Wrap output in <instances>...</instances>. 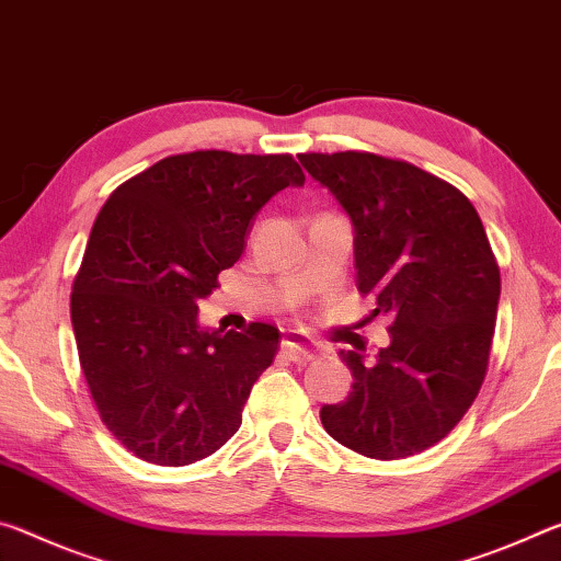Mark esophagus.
Masks as SVG:
<instances>
[{"mask_svg": "<svg viewBox=\"0 0 561 561\" xmlns=\"http://www.w3.org/2000/svg\"><path fill=\"white\" fill-rule=\"evenodd\" d=\"M283 353H286L293 363H308L316 357V345L308 341L306 335L293 333L288 341H283Z\"/></svg>", "mask_w": 561, "mask_h": 561, "instance_id": "obj_1", "label": "esophagus"}]
</instances>
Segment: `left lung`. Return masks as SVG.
<instances>
[{"label": "left lung", "instance_id": "8db88e82", "mask_svg": "<svg viewBox=\"0 0 561 561\" xmlns=\"http://www.w3.org/2000/svg\"><path fill=\"white\" fill-rule=\"evenodd\" d=\"M355 228L357 290L388 313L390 345L353 370L345 402L323 405L328 435L373 460H400L453 433L488 375L500 265L460 188L370 151L298 153Z\"/></svg>", "mask_w": 561, "mask_h": 561}]
</instances>
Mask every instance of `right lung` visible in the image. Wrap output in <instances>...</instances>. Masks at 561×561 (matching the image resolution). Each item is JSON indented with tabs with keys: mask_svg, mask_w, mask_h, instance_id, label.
<instances>
[{
	"mask_svg": "<svg viewBox=\"0 0 561 561\" xmlns=\"http://www.w3.org/2000/svg\"><path fill=\"white\" fill-rule=\"evenodd\" d=\"M302 181L290 153L188 151L124 181L99 210L71 325L101 422L139 460L194 465L241 427L280 330L208 333L198 300L241 259L265 201Z\"/></svg>",
	"mask_w": 561,
	"mask_h": 561,
	"instance_id": "1",
	"label": "right lung"
}]
</instances>
